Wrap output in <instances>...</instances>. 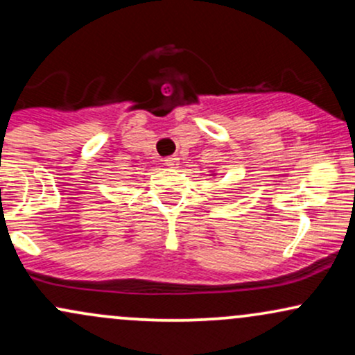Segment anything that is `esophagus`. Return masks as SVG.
<instances>
[{"label": "esophagus", "instance_id": "1", "mask_svg": "<svg viewBox=\"0 0 355 355\" xmlns=\"http://www.w3.org/2000/svg\"><path fill=\"white\" fill-rule=\"evenodd\" d=\"M164 162H165L166 166H170V168H175V166L178 165V158L177 157H166Z\"/></svg>", "mask_w": 355, "mask_h": 355}]
</instances>
